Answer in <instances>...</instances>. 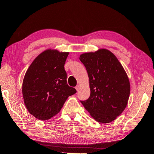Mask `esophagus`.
Here are the masks:
<instances>
[{
	"instance_id": "1",
	"label": "esophagus",
	"mask_w": 154,
	"mask_h": 154,
	"mask_svg": "<svg viewBox=\"0 0 154 154\" xmlns=\"http://www.w3.org/2000/svg\"><path fill=\"white\" fill-rule=\"evenodd\" d=\"M79 88H80V86H79V85H77V86H75V89H76L77 91H79Z\"/></svg>"
}]
</instances>
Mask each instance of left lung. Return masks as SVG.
<instances>
[{
    "instance_id": "obj_1",
    "label": "left lung",
    "mask_w": 154,
    "mask_h": 154,
    "mask_svg": "<svg viewBox=\"0 0 154 154\" xmlns=\"http://www.w3.org/2000/svg\"><path fill=\"white\" fill-rule=\"evenodd\" d=\"M89 77L90 97L81 103L95 121L108 123L125 110L130 96L128 77L113 54L106 49L80 55Z\"/></svg>"
}]
</instances>
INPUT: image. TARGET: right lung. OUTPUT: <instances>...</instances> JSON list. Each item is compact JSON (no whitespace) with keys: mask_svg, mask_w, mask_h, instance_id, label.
Wrapping results in <instances>:
<instances>
[{"mask_svg":"<svg viewBox=\"0 0 154 154\" xmlns=\"http://www.w3.org/2000/svg\"><path fill=\"white\" fill-rule=\"evenodd\" d=\"M68 52L47 50L39 54L24 77L23 95L29 113L39 120L57 114L68 97L77 92L67 84L64 64Z\"/></svg>","mask_w":154,"mask_h":154,"instance_id":"right-lung-1","label":"right lung"}]
</instances>
